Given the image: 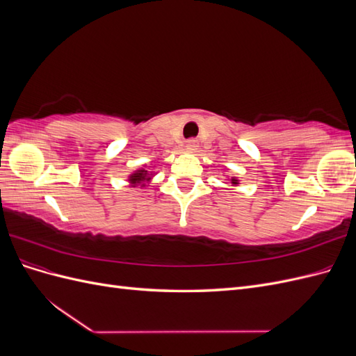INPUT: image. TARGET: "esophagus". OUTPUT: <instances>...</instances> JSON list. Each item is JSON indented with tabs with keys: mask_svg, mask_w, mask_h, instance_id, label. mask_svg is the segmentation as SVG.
<instances>
[{
	"mask_svg": "<svg viewBox=\"0 0 356 356\" xmlns=\"http://www.w3.org/2000/svg\"><path fill=\"white\" fill-rule=\"evenodd\" d=\"M186 147H187L188 149H191V152H195V149L197 148V141H196V139H188Z\"/></svg>",
	"mask_w": 356,
	"mask_h": 356,
	"instance_id": "obj_1",
	"label": "esophagus"
}]
</instances>
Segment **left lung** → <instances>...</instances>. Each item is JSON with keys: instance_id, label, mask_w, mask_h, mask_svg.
<instances>
[{"instance_id": "1", "label": "left lung", "mask_w": 356, "mask_h": 356, "mask_svg": "<svg viewBox=\"0 0 356 356\" xmlns=\"http://www.w3.org/2000/svg\"><path fill=\"white\" fill-rule=\"evenodd\" d=\"M230 181H232V184H233V186H236V184H239V181H238V179H236V178H232Z\"/></svg>"}]
</instances>
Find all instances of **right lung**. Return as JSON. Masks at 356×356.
I'll return each mask as SVG.
<instances>
[{"label":"right lung","mask_w":356,"mask_h":356,"mask_svg":"<svg viewBox=\"0 0 356 356\" xmlns=\"http://www.w3.org/2000/svg\"><path fill=\"white\" fill-rule=\"evenodd\" d=\"M152 177H153L152 172H148L145 169H138L134 172V174L129 175V182H131L132 187H136V186L144 187L145 182L152 179Z\"/></svg>","instance_id":"add662e5"}]
</instances>
